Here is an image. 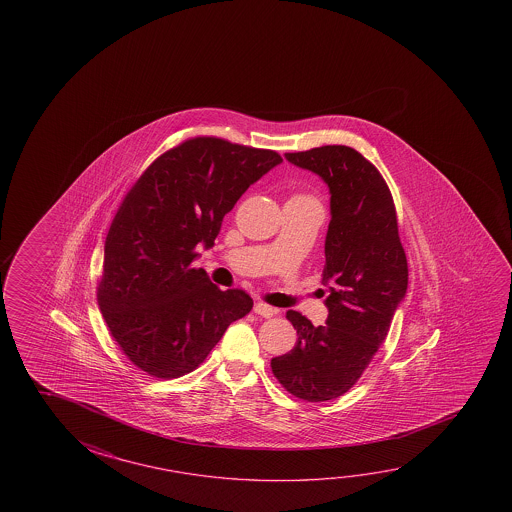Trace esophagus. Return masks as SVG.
Returning a JSON list of instances; mask_svg holds the SVG:
<instances>
[{"label": "esophagus", "mask_w": 512, "mask_h": 512, "mask_svg": "<svg viewBox=\"0 0 512 512\" xmlns=\"http://www.w3.org/2000/svg\"><path fill=\"white\" fill-rule=\"evenodd\" d=\"M253 312L259 314L262 318H273L275 314H278V309L271 307V305H266V303L257 302L253 305Z\"/></svg>", "instance_id": "obj_1"}]
</instances>
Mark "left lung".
<instances>
[{"instance_id":"left-lung-1","label":"left lung","mask_w":512,"mask_h":512,"mask_svg":"<svg viewBox=\"0 0 512 512\" xmlns=\"http://www.w3.org/2000/svg\"><path fill=\"white\" fill-rule=\"evenodd\" d=\"M285 159L316 173L330 191L323 269L328 318L314 327L289 310L298 339L291 352L271 359V369L296 398L327 402L361 378L384 343L407 293V257L391 191L359 151L334 144L285 153Z\"/></svg>"}]
</instances>
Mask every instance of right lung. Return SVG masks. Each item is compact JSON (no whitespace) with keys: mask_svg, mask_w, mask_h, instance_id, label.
Returning a JSON list of instances; mask_svg holds the SVG:
<instances>
[{"mask_svg":"<svg viewBox=\"0 0 512 512\" xmlns=\"http://www.w3.org/2000/svg\"><path fill=\"white\" fill-rule=\"evenodd\" d=\"M280 162L277 151L194 137L162 153L126 194L105 241L98 305L137 368L157 378L191 373L252 310L248 294L221 291L193 262L246 189Z\"/></svg>","mask_w":512,"mask_h":512,"instance_id":"add662e5","label":"right lung"}]
</instances>
